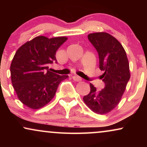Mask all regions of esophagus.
<instances>
[{
    "label": "esophagus",
    "mask_w": 147,
    "mask_h": 147,
    "mask_svg": "<svg viewBox=\"0 0 147 147\" xmlns=\"http://www.w3.org/2000/svg\"><path fill=\"white\" fill-rule=\"evenodd\" d=\"M72 79H73V80L75 81V82H81V81L82 80V79L80 77H79L78 75H74L73 77H72Z\"/></svg>",
    "instance_id": "1"
}]
</instances>
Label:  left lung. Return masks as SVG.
I'll list each match as a JSON object with an SVG mask.
<instances>
[{
    "instance_id": "obj_1",
    "label": "left lung",
    "mask_w": 147,
    "mask_h": 147,
    "mask_svg": "<svg viewBox=\"0 0 147 147\" xmlns=\"http://www.w3.org/2000/svg\"><path fill=\"white\" fill-rule=\"evenodd\" d=\"M88 38L98 52L99 69L105 87L97 91L90 84V92L84 102L91 111L99 115L111 112L118 105L126 90L131 74L124 48L112 35L106 32L89 34Z\"/></svg>"
}]
</instances>
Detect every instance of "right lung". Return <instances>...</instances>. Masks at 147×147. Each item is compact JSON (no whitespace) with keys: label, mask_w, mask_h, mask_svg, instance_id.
<instances>
[{"label":"right lung","mask_w":147,"mask_h":147,"mask_svg":"<svg viewBox=\"0 0 147 147\" xmlns=\"http://www.w3.org/2000/svg\"><path fill=\"white\" fill-rule=\"evenodd\" d=\"M67 37L38 36L21 45L10 65L11 79L18 98L32 109H38L55 97L59 85L68 75L50 72L48 65L56 61V52Z\"/></svg>","instance_id":"add662e5"}]
</instances>
